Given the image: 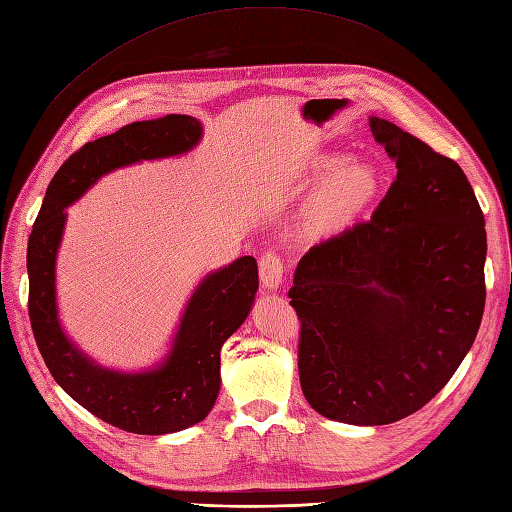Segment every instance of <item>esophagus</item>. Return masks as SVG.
I'll use <instances>...</instances> for the list:
<instances>
[{
    "label": "esophagus",
    "instance_id": "obj_1",
    "mask_svg": "<svg viewBox=\"0 0 512 512\" xmlns=\"http://www.w3.org/2000/svg\"><path fill=\"white\" fill-rule=\"evenodd\" d=\"M259 277L266 290H277L283 281V261L277 253H266L259 259Z\"/></svg>",
    "mask_w": 512,
    "mask_h": 512
}]
</instances>
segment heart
Wrapping results in <instances>:
<instances>
[{"mask_svg":"<svg viewBox=\"0 0 512 512\" xmlns=\"http://www.w3.org/2000/svg\"><path fill=\"white\" fill-rule=\"evenodd\" d=\"M346 153H320L307 164L309 179H324L313 196L311 222L316 229H333L352 220L378 194V170L368 162H346Z\"/></svg>","mask_w":512,"mask_h":512,"instance_id":"heart-1","label":"heart"}]
</instances>
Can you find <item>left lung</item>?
<instances>
[{
    "label": "left lung",
    "mask_w": 512,
    "mask_h": 512,
    "mask_svg": "<svg viewBox=\"0 0 512 512\" xmlns=\"http://www.w3.org/2000/svg\"><path fill=\"white\" fill-rule=\"evenodd\" d=\"M398 175L368 222L298 261L290 305L311 409L383 426L422 409L465 359L484 311V216L463 168L370 116Z\"/></svg>",
    "instance_id": "8db88e82"
}]
</instances>
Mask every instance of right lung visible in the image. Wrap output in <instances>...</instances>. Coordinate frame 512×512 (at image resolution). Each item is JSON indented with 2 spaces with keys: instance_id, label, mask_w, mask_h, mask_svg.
Listing matches in <instances>:
<instances>
[{
  "instance_id": "add662e5",
  "label": "right lung",
  "mask_w": 512,
  "mask_h": 512,
  "mask_svg": "<svg viewBox=\"0 0 512 512\" xmlns=\"http://www.w3.org/2000/svg\"><path fill=\"white\" fill-rule=\"evenodd\" d=\"M203 125L188 114L138 121L73 153L51 179L28 242L30 322L56 383L86 411L136 435H168L203 422L220 391V348L251 313L259 287L255 257L205 274L188 298L162 361L140 372L97 363L64 331L56 261L67 207L116 168L192 151Z\"/></svg>"
}]
</instances>
